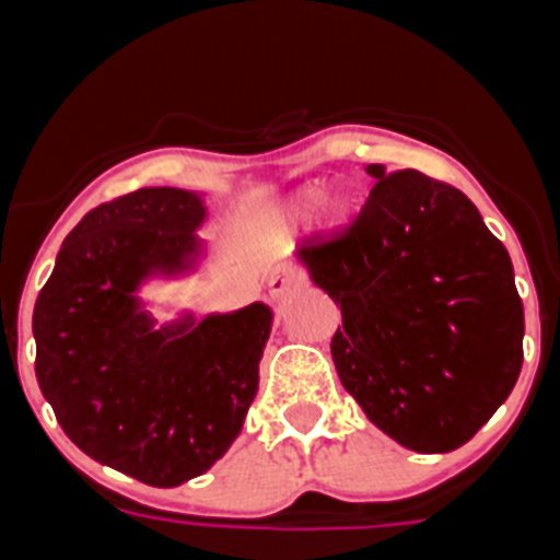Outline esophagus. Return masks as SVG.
<instances>
[{
    "label": "esophagus",
    "instance_id": "obj_1",
    "mask_svg": "<svg viewBox=\"0 0 560 560\" xmlns=\"http://www.w3.org/2000/svg\"><path fill=\"white\" fill-rule=\"evenodd\" d=\"M296 285H300V283H296V277L291 275V271L275 269L269 275V294H271V300H283V296L294 294Z\"/></svg>",
    "mask_w": 560,
    "mask_h": 560
}]
</instances>
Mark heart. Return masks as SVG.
Segmentation results:
<instances>
[{
  "mask_svg": "<svg viewBox=\"0 0 560 560\" xmlns=\"http://www.w3.org/2000/svg\"><path fill=\"white\" fill-rule=\"evenodd\" d=\"M325 199V185L323 182H311V185L296 187L283 205L277 207V221L280 224H303L314 215V210L323 205ZM359 215V199L353 192L339 190L325 201V226L330 232H345Z\"/></svg>",
  "mask_w": 560,
  "mask_h": 560,
  "instance_id": "heart-1",
  "label": "heart"
}]
</instances>
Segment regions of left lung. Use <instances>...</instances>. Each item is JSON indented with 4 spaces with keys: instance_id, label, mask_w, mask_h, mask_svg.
I'll return each mask as SVG.
<instances>
[{
    "instance_id": "8db88e82",
    "label": "left lung",
    "mask_w": 560,
    "mask_h": 560,
    "mask_svg": "<svg viewBox=\"0 0 560 560\" xmlns=\"http://www.w3.org/2000/svg\"><path fill=\"white\" fill-rule=\"evenodd\" d=\"M368 173L375 187L353 230L296 264L341 308L330 355L370 423L412 452H454L522 373L511 255L454 187L420 171Z\"/></svg>"
}]
</instances>
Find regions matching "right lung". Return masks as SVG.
Returning <instances> with one entry per match:
<instances>
[{"mask_svg":"<svg viewBox=\"0 0 560 560\" xmlns=\"http://www.w3.org/2000/svg\"><path fill=\"white\" fill-rule=\"evenodd\" d=\"M205 192L142 187L69 232L33 308L36 378L67 438L114 471L176 488L210 471L257 395L275 314L176 311L156 323L142 289L185 280L210 255Z\"/></svg>","mask_w":560,"mask_h":560,"instance_id":"add662e5","label":"right lung"}]
</instances>
